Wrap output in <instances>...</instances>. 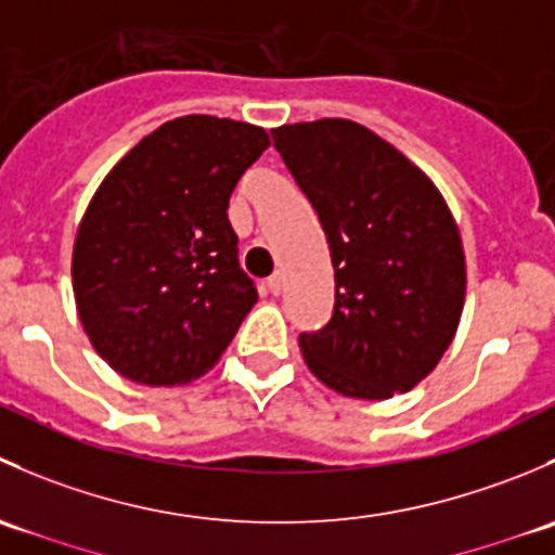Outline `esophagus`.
I'll use <instances>...</instances> for the list:
<instances>
[{
	"label": "esophagus",
	"mask_w": 555,
	"mask_h": 555,
	"mask_svg": "<svg viewBox=\"0 0 555 555\" xmlns=\"http://www.w3.org/2000/svg\"><path fill=\"white\" fill-rule=\"evenodd\" d=\"M268 289H271L273 295H279L284 289V279L282 273H273V276H268Z\"/></svg>",
	"instance_id": "obj_1"
}]
</instances>
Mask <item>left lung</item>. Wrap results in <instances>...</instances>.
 <instances>
[{
	"mask_svg": "<svg viewBox=\"0 0 555 555\" xmlns=\"http://www.w3.org/2000/svg\"><path fill=\"white\" fill-rule=\"evenodd\" d=\"M317 209L335 268L333 319L298 338L327 389L389 400L449 351L467 295V262L443 193L386 139L346 117L271 131Z\"/></svg>",
	"mask_w": 555,
	"mask_h": 555,
	"instance_id": "8db88e82",
	"label": "left lung"
}]
</instances>
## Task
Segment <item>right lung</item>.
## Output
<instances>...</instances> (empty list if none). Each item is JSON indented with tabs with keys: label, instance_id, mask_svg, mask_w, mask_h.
Instances as JSON below:
<instances>
[{
	"label": "right lung",
	"instance_id": "obj_1",
	"mask_svg": "<svg viewBox=\"0 0 555 555\" xmlns=\"http://www.w3.org/2000/svg\"><path fill=\"white\" fill-rule=\"evenodd\" d=\"M268 144L251 122L173 117L93 193L72 249V289L88 340L122 378L195 382L257 304L228 201Z\"/></svg>",
	"mask_w": 555,
	"mask_h": 555
}]
</instances>
